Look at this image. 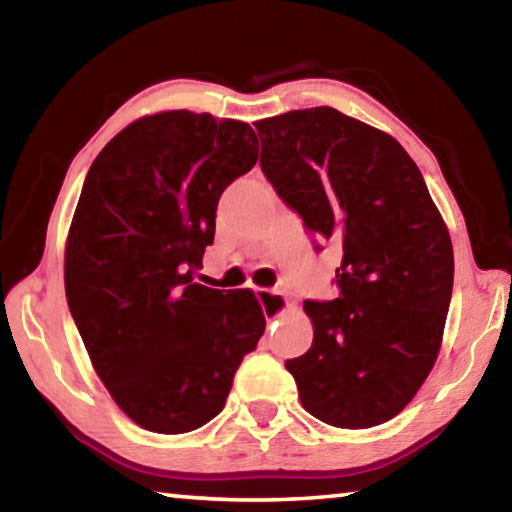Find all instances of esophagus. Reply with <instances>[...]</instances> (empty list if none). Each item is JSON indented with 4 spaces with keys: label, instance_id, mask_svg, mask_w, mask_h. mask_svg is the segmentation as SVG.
Listing matches in <instances>:
<instances>
[{
    "label": "esophagus",
    "instance_id": "1",
    "mask_svg": "<svg viewBox=\"0 0 512 512\" xmlns=\"http://www.w3.org/2000/svg\"><path fill=\"white\" fill-rule=\"evenodd\" d=\"M255 293H257L259 305H262V309H264V316L268 320L282 318L289 311V300L284 298L282 293L271 291V289H255Z\"/></svg>",
    "mask_w": 512,
    "mask_h": 512
}]
</instances>
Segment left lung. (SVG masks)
Masks as SVG:
<instances>
[{
    "label": "left lung",
    "instance_id": "left-lung-1",
    "mask_svg": "<svg viewBox=\"0 0 512 512\" xmlns=\"http://www.w3.org/2000/svg\"><path fill=\"white\" fill-rule=\"evenodd\" d=\"M262 171L307 230L343 246L341 298L305 302L311 348L287 361L314 418H395L438 359L454 287L449 230L400 142L318 106L255 121Z\"/></svg>",
    "mask_w": 512,
    "mask_h": 512
}]
</instances>
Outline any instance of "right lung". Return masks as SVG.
<instances>
[{"label":"right lung","mask_w":512,"mask_h":512,"mask_svg":"<svg viewBox=\"0 0 512 512\" xmlns=\"http://www.w3.org/2000/svg\"><path fill=\"white\" fill-rule=\"evenodd\" d=\"M246 121L164 110L103 146L65 246L72 318L112 400L155 433L219 415L266 318L255 293L194 282L216 203L257 162Z\"/></svg>","instance_id":"right-lung-1"}]
</instances>
